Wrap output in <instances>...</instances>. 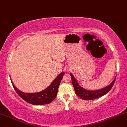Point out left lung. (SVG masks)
Listing matches in <instances>:
<instances>
[{"label":"left lung","instance_id":"obj_1","mask_svg":"<svg viewBox=\"0 0 127 127\" xmlns=\"http://www.w3.org/2000/svg\"><path fill=\"white\" fill-rule=\"evenodd\" d=\"M70 75L71 77L72 80V84L73 85L74 88V90L75 94L79 97L80 98L85 99V100H91V99H94L100 97H102L107 93H108L113 87L115 81V77L114 80H113V82L108 86L106 87L103 88V89L98 90H94V91H90L87 90L83 89L80 85L78 84L77 81L73 76V75L71 73H70Z\"/></svg>","mask_w":127,"mask_h":127}]
</instances>
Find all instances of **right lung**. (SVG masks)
I'll return each mask as SVG.
<instances>
[{"mask_svg":"<svg viewBox=\"0 0 127 127\" xmlns=\"http://www.w3.org/2000/svg\"><path fill=\"white\" fill-rule=\"evenodd\" d=\"M64 75V72H62L56 77L52 84L44 90L36 93H26L17 89L12 81L14 90L18 95L25 101L33 105H43L52 102L55 98L57 94L59 86L60 84L63 76Z\"/></svg>","mask_w":127,"mask_h":127,"instance_id":"1","label":"right lung"}]
</instances>
